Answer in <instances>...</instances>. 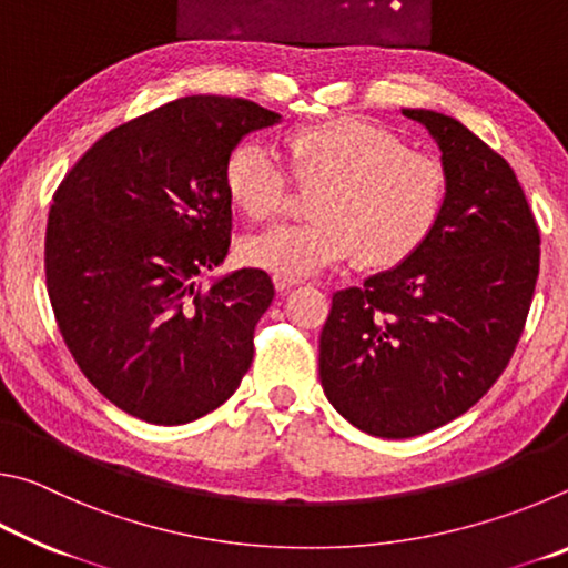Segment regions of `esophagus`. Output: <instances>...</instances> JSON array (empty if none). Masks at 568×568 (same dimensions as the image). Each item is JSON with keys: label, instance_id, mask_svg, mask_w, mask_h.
<instances>
[{"label": "esophagus", "instance_id": "esophagus-1", "mask_svg": "<svg viewBox=\"0 0 568 568\" xmlns=\"http://www.w3.org/2000/svg\"><path fill=\"white\" fill-rule=\"evenodd\" d=\"M273 283H275V287H277V291H287V287H293V285H297V283H301V277H291V275H273Z\"/></svg>", "mask_w": 568, "mask_h": 568}]
</instances>
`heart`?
<instances>
[{
    "label": "heart",
    "mask_w": 568,
    "mask_h": 568,
    "mask_svg": "<svg viewBox=\"0 0 568 568\" xmlns=\"http://www.w3.org/2000/svg\"><path fill=\"white\" fill-rule=\"evenodd\" d=\"M295 185L315 190L307 223H287L245 240V263L303 277L358 253L373 271L416 253L440 223L448 172L428 152L408 150L398 134L351 114L301 124L285 134ZM230 203L253 223L283 213L293 181L261 140L237 142L225 162Z\"/></svg>",
    "instance_id": "heart-1"
}]
</instances>
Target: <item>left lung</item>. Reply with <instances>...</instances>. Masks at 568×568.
<instances>
[{
    "instance_id": "8db88e82",
    "label": "left lung",
    "mask_w": 568,
    "mask_h": 568,
    "mask_svg": "<svg viewBox=\"0 0 568 568\" xmlns=\"http://www.w3.org/2000/svg\"><path fill=\"white\" fill-rule=\"evenodd\" d=\"M403 114L444 152L446 210L408 261L335 293L321 333L325 396L378 438L428 434L486 396L521 341L541 261L511 165L454 118Z\"/></svg>"
}]
</instances>
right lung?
<instances>
[{
    "instance_id": "right-lung-1",
    "label": "right lung",
    "mask_w": 568,
    "mask_h": 568,
    "mask_svg": "<svg viewBox=\"0 0 568 568\" xmlns=\"http://www.w3.org/2000/svg\"><path fill=\"white\" fill-rule=\"evenodd\" d=\"M281 114L195 94L94 142L57 187L44 273L57 328L94 388L130 416L180 426L233 396L275 287L261 267L215 285L233 210L225 162Z\"/></svg>"
}]
</instances>
